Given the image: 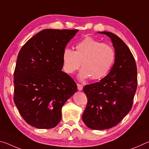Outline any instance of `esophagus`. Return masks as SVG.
Returning <instances> with one entry per match:
<instances>
[{
	"instance_id": "1",
	"label": "esophagus",
	"mask_w": 149,
	"mask_h": 149,
	"mask_svg": "<svg viewBox=\"0 0 149 149\" xmlns=\"http://www.w3.org/2000/svg\"><path fill=\"white\" fill-rule=\"evenodd\" d=\"M77 89H78V90H79V91H81V90L83 89V85H82L77 84Z\"/></svg>"
}]
</instances>
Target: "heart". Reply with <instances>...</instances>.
<instances>
[{"instance_id": "heart-1", "label": "heart", "mask_w": 149, "mask_h": 149, "mask_svg": "<svg viewBox=\"0 0 149 149\" xmlns=\"http://www.w3.org/2000/svg\"><path fill=\"white\" fill-rule=\"evenodd\" d=\"M115 57V50L111 45L88 37L78 42L75 51L70 49L64 50L63 68L70 74L77 71L81 65L84 68L78 75L81 80L90 77L98 80L109 73Z\"/></svg>"}]
</instances>
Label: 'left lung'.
I'll return each mask as SVG.
<instances>
[{"mask_svg":"<svg viewBox=\"0 0 149 149\" xmlns=\"http://www.w3.org/2000/svg\"><path fill=\"white\" fill-rule=\"evenodd\" d=\"M109 37L114 48V64L99 82L85 85L87 104L83 122L92 130L110 129L118 124L132 109L137 87L135 60L122 39L110 32H98Z\"/></svg>","mask_w":149,"mask_h":149,"instance_id":"obj_1","label":"left lung"}]
</instances>
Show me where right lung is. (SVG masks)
Returning <instances> with one entry per match:
<instances>
[{
	"label": "right lung",
	"mask_w": 149,
	"mask_h": 149,
	"mask_svg": "<svg viewBox=\"0 0 149 149\" xmlns=\"http://www.w3.org/2000/svg\"><path fill=\"white\" fill-rule=\"evenodd\" d=\"M78 31L43 29L19 50L14 74V101L33 127H56L62 107L77 92L76 84L62 70L63 51Z\"/></svg>",
	"instance_id": "right-lung-1"
}]
</instances>
